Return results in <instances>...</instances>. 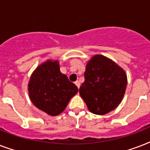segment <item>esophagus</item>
<instances>
[{"label":"esophagus","mask_w":150,"mask_h":150,"mask_svg":"<svg viewBox=\"0 0 150 150\" xmlns=\"http://www.w3.org/2000/svg\"><path fill=\"white\" fill-rule=\"evenodd\" d=\"M75 84L76 85V86H77L78 88H79V87H80V83H79V81H76V82H75Z\"/></svg>","instance_id":"1"}]
</instances>
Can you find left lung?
<instances>
[{
    "label": "left lung",
    "instance_id": "obj_1",
    "mask_svg": "<svg viewBox=\"0 0 150 150\" xmlns=\"http://www.w3.org/2000/svg\"><path fill=\"white\" fill-rule=\"evenodd\" d=\"M79 94L89 111L103 115L117 107L125 93V71L107 57L96 54L86 64Z\"/></svg>",
    "mask_w": 150,
    "mask_h": 150
}]
</instances>
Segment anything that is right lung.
<instances>
[{
  "label": "right lung",
  "instance_id": "right-lung-1",
  "mask_svg": "<svg viewBox=\"0 0 150 150\" xmlns=\"http://www.w3.org/2000/svg\"><path fill=\"white\" fill-rule=\"evenodd\" d=\"M28 89L32 103L50 116H57L63 112L71 98L79 91L67 75L60 71L57 60H47L35 69Z\"/></svg>",
  "mask_w": 150,
  "mask_h": 150
}]
</instances>
